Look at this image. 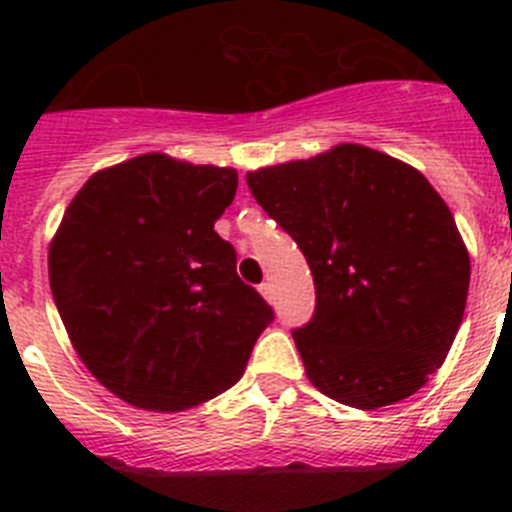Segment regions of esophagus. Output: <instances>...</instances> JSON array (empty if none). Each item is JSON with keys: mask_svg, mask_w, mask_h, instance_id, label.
<instances>
[{"mask_svg": "<svg viewBox=\"0 0 512 512\" xmlns=\"http://www.w3.org/2000/svg\"><path fill=\"white\" fill-rule=\"evenodd\" d=\"M259 292H261V295H264V300H266V302L274 300V287H271V282H264V284H261Z\"/></svg>", "mask_w": 512, "mask_h": 512, "instance_id": "34e87169", "label": "esophagus"}]
</instances>
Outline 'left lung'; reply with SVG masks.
Returning a JSON list of instances; mask_svg holds the SVG:
<instances>
[{
	"label": "left lung",
	"mask_w": 512,
	"mask_h": 512,
	"mask_svg": "<svg viewBox=\"0 0 512 512\" xmlns=\"http://www.w3.org/2000/svg\"><path fill=\"white\" fill-rule=\"evenodd\" d=\"M246 182L312 271L315 312L292 330L307 379L359 410L418 392L449 354L469 292L467 246L428 179L343 143Z\"/></svg>",
	"instance_id": "left-lung-1"
}]
</instances>
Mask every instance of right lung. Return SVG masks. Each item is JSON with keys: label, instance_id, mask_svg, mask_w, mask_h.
Masks as SVG:
<instances>
[{"label": "right lung", "instance_id": "add662e5", "mask_svg": "<svg viewBox=\"0 0 512 512\" xmlns=\"http://www.w3.org/2000/svg\"><path fill=\"white\" fill-rule=\"evenodd\" d=\"M238 174L143 153L79 189L48 253L58 315L89 372L135 408L176 413L243 377L274 320L215 233Z\"/></svg>", "mask_w": 512, "mask_h": 512}]
</instances>
